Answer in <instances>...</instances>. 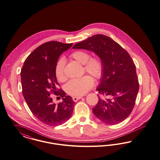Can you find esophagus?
Segmentation results:
<instances>
[{"instance_id":"esophagus-1","label":"esophagus","mask_w":160,"mask_h":160,"mask_svg":"<svg viewBox=\"0 0 160 160\" xmlns=\"http://www.w3.org/2000/svg\"><path fill=\"white\" fill-rule=\"evenodd\" d=\"M82 98V96H79V97H72V99H73V100H74V102H77V100H80V99Z\"/></svg>"}]
</instances>
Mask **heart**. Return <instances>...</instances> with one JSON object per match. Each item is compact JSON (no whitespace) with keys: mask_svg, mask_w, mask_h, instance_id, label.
I'll use <instances>...</instances> for the list:
<instances>
[{"mask_svg":"<svg viewBox=\"0 0 160 160\" xmlns=\"http://www.w3.org/2000/svg\"><path fill=\"white\" fill-rule=\"evenodd\" d=\"M71 56L78 63L84 65L85 71L95 78H100L102 77L103 71V65L99 58H90V54L83 50L74 51ZM65 66V60L63 58H61L58 60L55 66L56 77L60 82H63L66 78L64 73ZM93 85V78L89 75H85L80 78L69 80L65 85V90L68 94L72 96L79 97L86 94Z\"/></svg>","mask_w":160,"mask_h":160,"instance_id":"obj_1","label":"heart"}]
</instances>
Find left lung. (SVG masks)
I'll return each mask as SVG.
<instances>
[{
	"label": "left lung",
	"instance_id": "1",
	"mask_svg": "<svg viewBox=\"0 0 160 160\" xmlns=\"http://www.w3.org/2000/svg\"><path fill=\"white\" fill-rule=\"evenodd\" d=\"M72 49H85L95 54L103 65V74L97 88L106 97H98L92 109L97 118L113 125L130 115L139 90L136 67L128 52L111 38L97 34L77 43Z\"/></svg>",
	"mask_w": 160,
	"mask_h": 160
}]
</instances>
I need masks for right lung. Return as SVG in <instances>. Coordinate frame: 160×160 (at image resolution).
<instances>
[{"mask_svg": "<svg viewBox=\"0 0 160 160\" xmlns=\"http://www.w3.org/2000/svg\"><path fill=\"white\" fill-rule=\"evenodd\" d=\"M72 46L51 41L33 51L25 60L20 76L22 94L33 115L45 124L58 126L68 120L73 112L74 102L62 89L55 74V66L60 55ZM51 92L62 97V102L54 104Z\"/></svg>", "mask_w": 160, "mask_h": 160, "instance_id": "obj_1", "label": "right lung"}]
</instances>
